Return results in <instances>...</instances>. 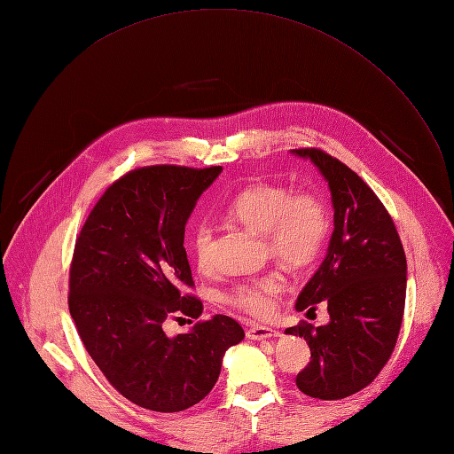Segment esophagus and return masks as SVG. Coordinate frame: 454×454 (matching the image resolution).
<instances>
[{
	"mask_svg": "<svg viewBox=\"0 0 454 454\" xmlns=\"http://www.w3.org/2000/svg\"><path fill=\"white\" fill-rule=\"evenodd\" d=\"M247 337L250 340H265V339H274L279 337V331L269 327V325H252L247 331Z\"/></svg>",
	"mask_w": 454,
	"mask_h": 454,
	"instance_id": "34e87169",
	"label": "esophagus"
}]
</instances>
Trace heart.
Here are the masks:
<instances>
[{
    "mask_svg": "<svg viewBox=\"0 0 454 454\" xmlns=\"http://www.w3.org/2000/svg\"><path fill=\"white\" fill-rule=\"evenodd\" d=\"M228 219L263 235L269 252L289 267H301L320 252L329 231V209L317 193H296L276 184H252L226 206ZM191 248L200 269L211 267L213 231L199 224L191 237ZM283 291V278L269 272L237 285L228 301L254 317L274 313Z\"/></svg>",
    "mask_w": 454,
    "mask_h": 454,
    "instance_id": "heart-1",
    "label": "heart"
}]
</instances>
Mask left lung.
I'll list each match as a JSON object with an SVG mask.
<instances>
[{
  "label": "left lung",
  "mask_w": 454,
  "mask_h": 454,
  "mask_svg": "<svg viewBox=\"0 0 454 454\" xmlns=\"http://www.w3.org/2000/svg\"><path fill=\"white\" fill-rule=\"evenodd\" d=\"M311 160L331 191L333 235L318 270L296 300V311L327 305L329 322L300 324L311 363L296 377L309 397L344 399L368 387L395 348L407 294V257L394 221L366 182L320 149H294Z\"/></svg>",
  "instance_id": "obj_1"
}]
</instances>
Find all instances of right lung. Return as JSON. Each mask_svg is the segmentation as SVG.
<instances>
[{
	"instance_id": "right-lung-1",
	"label": "right lung",
	"mask_w": 454,
	"mask_h": 454,
	"mask_svg": "<svg viewBox=\"0 0 454 454\" xmlns=\"http://www.w3.org/2000/svg\"><path fill=\"white\" fill-rule=\"evenodd\" d=\"M223 167L153 165L112 184L77 237L69 270V313L108 383L137 407L180 412L215 387L228 348L245 339L233 318L215 315L167 337V318H199L184 248L185 224Z\"/></svg>"
}]
</instances>
